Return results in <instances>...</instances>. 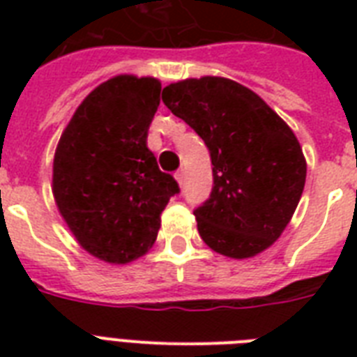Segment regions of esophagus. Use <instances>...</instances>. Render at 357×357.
Here are the masks:
<instances>
[{
	"label": "esophagus",
	"mask_w": 357,
	"mask_h": 357,
	"mask_svg": "<svg viewBox=\"0 0 357 357\" xmlns=\"http://www.w3.org/2000/svg\"><path fill=\"white\" fill-rule=\"evenodd\" d=\"M176 181H178V183H179V187H183V183H185V170H178V172H176Z\"/></svg>",
	"instance_id": "34e87169"
}]
</instances>
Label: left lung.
Instances as JSON below:
<instances>
[{
	"instance_id": "1",
	"label": "left lung",
	"mask_w": 357,
	"mask_h": 357,
	"mask_svg": "<svg viewBox=\"0 0 357 357\" xmlns=\"http://www.w3.org/2000/svg\"><path fill=\"white\" fill-rule=\"evenodd\" d=\"M162 103L200 135L211 155V196L195 209L204 243L234 259L274 244L305 183L293 129L255 92L226 77L172 83L162 89Z\"/></svg>"
}]
</instances>
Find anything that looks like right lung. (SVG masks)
Listing matches in <instances>:
<instances>
[{"instance_id":"obj_1","label":"right lung","mask_w":357,"mask_h":357,"mask_svg":"<svg viewBox=\"0 0 357 357\" xmlns=\"http://www.w3.org/2000/svg\"><path fill=\"white\" fill-rule=\"evenodd\" d=\"M161 102L153 77L116 75L81 102L53 159V196L77 243L123 265L155 243L178 181L159 170L148 129Z\"/></svg>"}]
</instances>
